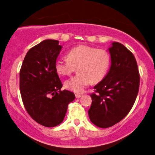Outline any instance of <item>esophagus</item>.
<instances>
[{
	"mask_svg": "<svg viewBox=\"0 0 155 155\" xmlns=\"http://www.w3.org/2000/svg\"><path fill=\"white\" fill-rule=\"evenodd\" d=\"M75 96H76V98H81V96H82V95H81V94H75Z\"/></svg>",
	"mask_w": 155,
	"mask_h": 155,
	"instance_id": "34e87169",
	"label": "esophagus"
}]
</instances>
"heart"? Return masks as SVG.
<instances>
[{"mask_svg":"<svg viewBox=\"0 0 155 155\" xmlns=\"http://www.w3.org/2000/svg\"><path fill=\"white\" fill-rule=\"evenodd\" d=\"M111 64L108 52L87 45H79L72 48L68 52V58L59 57L55 68L60 75L68 76L78 66V75L65 82L68 90L80 94L94 83H98L105 77Z\"/></svg>","mask_w":155,"mask_h":155,"instance_id":"obj_1","label":"heart"}]
</instances>
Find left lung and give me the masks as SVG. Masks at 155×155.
<instances>
[{
  "label": "left lung",
  "instance_id": "left-lung-1",
  "mask_svg": "<svg viewBox=\"0 0 155 155\" xmlns=\"http://www.w3.org/2000/svg\"><path fill=\"white\" fill-rule=\"evenodd\" d=\"M111 66L103 80L94 86L88 111L90 121L100 128L111 127L127 116L137 98L140 74L132 52L116 41L108 48Z\"/></svg>",
  "mask_w": 155,
  "mask_h": 155
}]
</instances>
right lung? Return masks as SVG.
Returning a JSON list of instances; mask_svg holds the SVG:
<instances>
[{
  "mask_svg": "<svg viewBox=\"0 0 155 155\" xmlns=\"http://www.w3.org/2000/svg\"><path fill=\"white\" fill-rule=\"evenodd\" d=\"M59 41L46 40L27 52L20 72V90L26 110L46 127L64 120L68 105L75 98L71 91H61L62 83L55 63L62 49Z\"/></svg>",
  "mask_w": 155,
  "mask_h": 155,
  "instance_id": "obj_1",
  "label": "right lung"
}]
</instances>
